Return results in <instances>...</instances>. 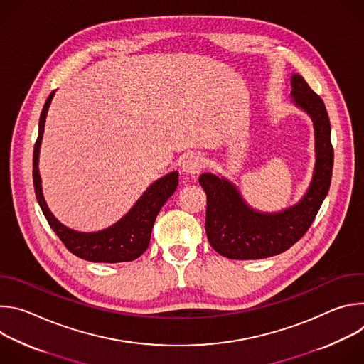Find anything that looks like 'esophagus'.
<instances>
[{"mask_svg": "<svg viewBox=\"0 0 364 364\" xmlns=\"http://www.w3.org/2000/svg\"><path fill=\"white\" fill-rule=\"evenodd\" d=\"M204 161L205 160L203 157V154H200V152L188 154L183 161V171L190 176L198 174L204 168Z\"/></svg>", "mask_w": 364, "mask_h": 364, "instance_id": "obj_1", "label": "esophagus"}]
</instances>
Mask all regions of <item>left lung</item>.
Wrapping results in <instances>:
<instances>
[{
    "instance_id": "8db88e82",
    "label": "left lung",
    "mask_w": 364,
    "mask_h": 364,
    "mask_svg": "<svg viewBox=\"0 0 364 364\" xmlns=\"http://www.w3.org/2000/svg\"><path fill=\"white\" fill-rule=\"evenodd\" d=\"M295 105L314 121L317 164L314 178L294 207L282 213H257L245 204L236 187L213 174H201L198 181L207 194L205 233L212 247L229 259H264L285 252L313 225L328 193L334 149L330 118L323 99L308 86L302 76L294 75Z\"/></svg>"
}]
</instances>
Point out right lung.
Segmentation results:
<instances>
[{"label":"right lung","instance_id":"obj_1","mask_svg":"<svg viewBox=\"0 0 364 364\" xmlns=\"http://www.w3.org/2000/svg\"><path fill=\"white\" fill-rule=\"evenodd\" d=\"M53 95L55 90L48 95L43 107L38 121V135L33 152V183L41 212L46 216L50 228L55 230L68 250H70L77 257L90 262L108 264L134 261V259L146 250L155 218H157L161 207L178 186V173L173 171L168 176L155 181L142 194V197L136 201L127 216L105 230L80 233L63 226L48 210L41 193V178L38 174V151L43 138L46 115Z\"/></svg>","mask_w":364,"mask_h":364}]
</instances>
